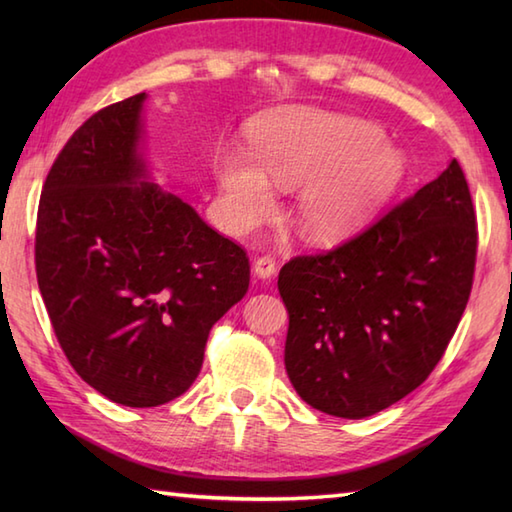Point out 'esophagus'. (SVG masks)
<instances>
[{"mask_svg": "<svg viewBox=\"0 0 512 512\" xmlns=\"http://www.w3.org/2000/svg\"><path fill=\"white\" fill-rule=\"evenodd\" d=\"M277 270V264L275 259L270 255H264V257H257L255 264H253V273L259 277V279H270L275 275Z\"/></svg>", "mask_w": 512, "mask_h": 512, "instance_id": "obj_1", "label": "esophagus"}]
</instances>
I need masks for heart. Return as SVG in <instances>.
Instances as JSON below:
<instances>
[{"mask_svg": "<svg viewBox=\"0 0 512 512\" xmlns=\"http://www.w3.org/2000/svg\"><path fill=\"white\" fill-rule=\"evenodd\" d=\"M222 211L235 233H246L275 204L273 185L295 187L292 217L303 237L336 244L356 235L394 198L407 158L385 140L383 127L358 116L284 110L250 132V156L226 149L215 165Z\"/></svg>", "mask_w": 512, "mask_h": 512, "instance_id": "heart-1", "label": "heart"}]
</instances>
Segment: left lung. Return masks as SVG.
Returning a JSON list of instances; mask_svg holds the SVG:
<instances>
[{"instance_id":"obj_1","label":"left lung","mask_w":512,"mask_h":512,"mask_svg":"<svg viewBox=\"0 0 512 512\" xmlns=\"http://www.w3.org/2000/svg\"><path fill=\"white\" fill-rule=\"evenodd\" d=\"M477 228L458 160L330 253L281 268L286 372L310 407L367 418L420 387L471 295Z\"/></svg>"}]
</instances>
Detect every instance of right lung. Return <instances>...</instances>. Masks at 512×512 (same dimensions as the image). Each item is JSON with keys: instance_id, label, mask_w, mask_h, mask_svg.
<instances>
[{"instance_id": "add662e5", "label": "right lung", "mask_w": 512, "mask_h": 512, "mask_svg": "<svg viewBox=\"0 0 512 512\" xmlns=\"http://www.w3.org/2000/svg\"><path fill=\"white\" fill-rule=\"evenodd\" d=\"M140 92L90 116L43 184L35 264L59 345L85 383L158 407L200 374L213 325L242 301L250 264L151 180Z\"/></svg>"}]
</instances>
